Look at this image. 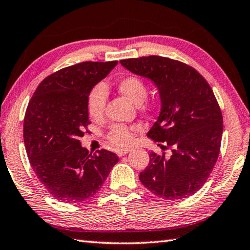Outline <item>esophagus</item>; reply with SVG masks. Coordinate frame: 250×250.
<instances>
[{
    "label": "esophagus",
    "instance_id": "obj_1",
    "mask_svg": "<svg viewBox=\"0 0 250 250\" xmlns=\"http://www.w3.org/2000/svg\"><path fill=\"white\" fill-rule=\"evenodd\" d=\"M130 150H131L130 148H122V149H119L118 151H117V154H118L119 157H121V156H125V154H128Z\"/></svg>",
    "mask_w": 250,
    "mask_h": 250
}]
</instances>
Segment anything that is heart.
<instances>
[{
  "label": "heart",
  "instance_id": "obj_1",
  "mask_svg": "<svg viewBox=\"0 0 250 250\" xmlns=\"http://www.w3.org/2000/svg\"><path fill=\"white\" fill-rule=\"evenodd\" d=\"M117 89L121 94L128 97L134 104L139 105L141 109L147 110L148 103L145 101L147 95V87L142 78L135 75H128L120 78L116 82ZM106 105V91L104 86L95 85L89 92L86 99V111L91 119L97 120L104 114ZM107 140L116 147H125L131 143L132 134L126 126L116 125L107 134Z\"/></svg>",
  "mask_w": 250,
  "mask_h": 250
}]
</instances>
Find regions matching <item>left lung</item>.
<instances>
[{
  "label": "left lung",
  "instance_id": "obj_1",
  "mask_svg": "<svg viewBox=\"0 0 250 250\" xmlns=\"http://www.w3.org/2000/svg\"><path fill=\"white\" fill-rule=\"evenodd\" d=\"M120 62L157 85L161 109L147 136L161 149L172 148L170 157L149 154L141 183L166 200L192 196L206 183L221 146L223 118L212 89L195 68L168 57L151 55Z\"/></svg>",
  "mask_w": 250,
  "mask_h": 250
}]
</instances>
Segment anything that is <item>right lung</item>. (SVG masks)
I'll use <instances>...</instances> for the list:
<instances>
[{
    "label": "right lung",
    "instance_id": "right-lung-1",
    "mask_svg": "<svg viewBox=\"0 0 250 250\" xmlns=\"http://www.w3.org/2000/svg\"><path fill=\"white\" fill-rule=\"evenodd\" d=\"M118 62H83L47 76L33 93L23 119V142L37 178L52 196L82 203L99 192L118 156L89 153L79 138L91 122L86 99Z\"/></svg>",
    "mask_w": 250,
    "mask_h": 250
}]
</instances>
